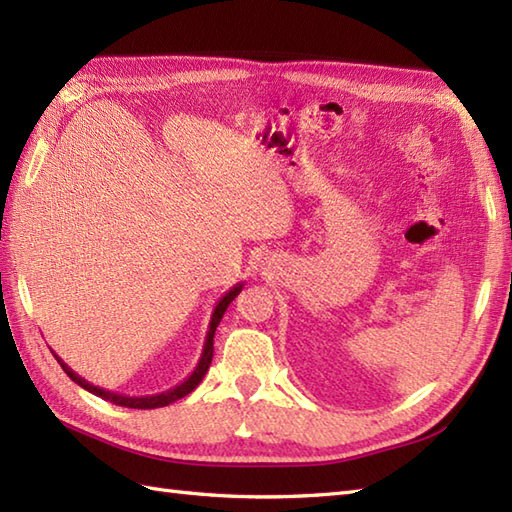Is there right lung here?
Returning <instances> with one entry per match:
<instances>
[{
  "mask_svg": "<svg viewBox=\"0 0 512 512\" xmlns=\"http://www.w3.org/2000/svg\"><path fill=\"white\" fill-rule=\"evenodd\" d=\"M242 288H244V281H239V284H235L231 290L224 292V297L215 303V308H213V312H211L209 330H206V339H204V347H202L200 361H198V365H195L193 372H191L187 378H184L180 385H176L173 389H167V391H160V394H151V396H123V394H116V391L101 389V387H96V385L88 383V380H85V378H81L79 374L74 372L72 367L65 365L57 354H54V352H52V354H54V358H57V363L61 365L63 372L68 374L76 385L83 387V389H88L90 394H94V396H99V398H103V400H110V402H114V405L129 407V409H156V407H167V405H171V402H176V400L184 398L187 394H191V391L202 383L204 374L209 372V365H211V358H213V336H215V328H217V325H220L226 308L231 306V301L239 295V292H242Z\"/></svg>",
  "mask_w": 512,
  "mask_h": 512,
  "instance_id": "add662e5",
  "label": "right lung"
}]
</instances>
